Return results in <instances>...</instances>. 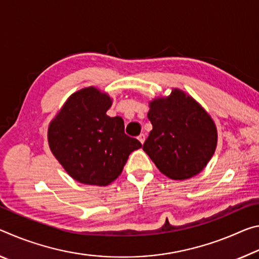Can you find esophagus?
<instances>
[{
  "label": "esophagus",
  "mask_w": 259,
  "mask_h": 259,
  "mask_svg": "<svg viewBox=\"0 0 259 259\" xmlns=\"http://www.w3.org/2000/svg\"><path fill=\"white\" fill-rule=\"evenodd\" d=\"M138 139H139V141L143 145V143H145V141H146V135L145 134H140L139 137H138Z\"/></svg>",
  "instance_id": "obj_1"
}]
</instances>
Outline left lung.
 <instances>
[{
	"instance_id": "left-lung-1",
	"label": "left lung",
	"mask_w": 259,
	"mask_h": 259,
	"mask_svg": "<svg viewBox=\"0 0 259 259\" xmlns=\"http://www.w3.org/2000/svg\"><path fill=\"white\" fill-rule=\"evenodd\" d=\"M152 125L143 150L160 172L173 180L200 173L217 147V128L200 104L180 90L150 102Z\"/></svg>"
}]
</instances>
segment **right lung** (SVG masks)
<instances>
[{
	"label": "right lung",
	"mask_w": 259,
	"mask_h": 259,
	"mask_svg": "<svg viewBox=\"0 0 259 259\" xmlns=\"http://www.w3.org/2000/svg\"><path fill=\"white\" fill-rule=\"evenodd\" d=\"M111 104L105 93L83 88L67 99L49 125L50 150L81 184H111L120 176L131 152L142 147L125 134L121 117L108 116Z\"/></svg>",
	"instance_id": "1"
}]
</instances>
